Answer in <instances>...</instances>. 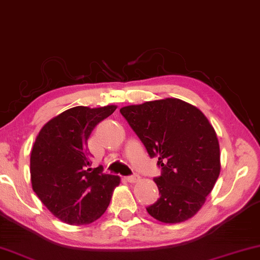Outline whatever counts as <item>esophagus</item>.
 <instances>
[{"instance_id":"34e87169","label":"esophagus","mask_w":260,"mask_h":260,"mask_svg":"<svg viewBox=\"0 0 260 260\" xmlns=\"http://www.w3.org/2000/svg\"><path fill=\"white\" fill-rule=\"evenodd\" d=\"M125 179H126V182H129V183H136L139 180V176L138 175L127 176V177H125Z\"/></svg>"}]
</instances>
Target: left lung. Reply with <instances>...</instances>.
<instances>
[{"mask_svg":"<svg viewBox=\"0 0 260 260\" xmlns=\"http://www.w3.org/2000/svg\"><path fill=\"white\" fill-rule=\"evenodd\" d=\"M119 112L161 170L153 178L160 197L146 211L167 224L193 217L220 172L219 143L208 118L178 99L127 105Z\"/></svg>","mask_w":260,"mask_h":260,"instance_id":"8db88e82","label":"left lung"}]
</instances>
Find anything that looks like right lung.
<instances>
[{"label":"right lung","mask_w":260,"mask_h":260,"mask_svg":"<svg viewBox=\"0 0 260 260\" xmlns=\"http://www.w3.org/2000/svg\"><path fill=\"white\" fill-rule=\"evenodd\" d=\"M75 107L50 119L37 135L30 155L32 190L46 208L70 225L90 224L108 209L119 177L91 168L88 138L116 110Z\"/></svg>","instance_id":"1"}]
</instances>
